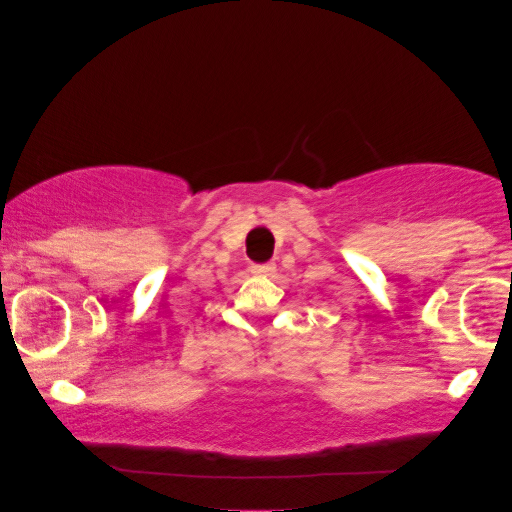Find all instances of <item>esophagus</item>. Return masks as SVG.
Masks as SVG:
<instances>
[{
    "instance_id": "1",
    "label": "esophagus",
    "mask_w": 512,
    "mask_h": 512,
    "mask_svg": "<svg viewBox=\"0 0 512 512\" xmlns=\"http://www.w3.org/2000/svg\"><path fill=\"white\" fill-rule=\"evenodd\" d=\"M277 265L275 263H261V265H251V272H254L256 277H270L275 275Z\"/></svg>"
}]
</instances>
